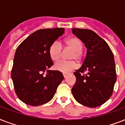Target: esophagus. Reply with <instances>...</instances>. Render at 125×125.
I'll list each match as a JSON object with an SVG mask.
<instances>
[{
    "label": "esophagus",
    "mask_w": 125,
    "mask_h": 125,
    "mask_svg": "<svg viewBox=\"0 0 125 125\" xmlns=\"http://www.w3.org/2000/svg\"><path fill=\"white\" fill-rule=\"evenodd\" d=\"M68 74H69V73H63V77H64V78H65V77H66V76H67Z\"/></svg>",
    "instance_id": "1"
}]
</instances>
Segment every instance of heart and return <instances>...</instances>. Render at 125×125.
Returning a JSON list of instances; mask_svg holds the SVG:
<instances>
[{
	"mask_svg": "<svg viewBox=\"0 0 125 125\" xmlns=\"http://www.w3.org/2000/svg\"><path fill=\"white\" fill-rule=\"evenodd\" d=\"M65 47H69L73 49V52L71 54L70 60H76L78 62H80L82 60V51L83 49V45L82 42L76 37H71L63 42ZM62 46L60 42H53L49 47V56L53 62L58 61L62 56ZM78 64L76 61H60L54 65V69L56 70L60 71L63 73H67L77 68Z\"/></svg>",
	"mask_w": 125,
	"mask_h": 125,
	"instance_id": "heart-1",
	"label": "heart"
}]
</instances>
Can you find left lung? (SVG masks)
Wrapping results in <instances>:
<instances>
[{
	"instance_id": "8db88e82",
	"label": "left lung",
	"mask_w": 125,
	"mask_h": 125,
	"mask_svg": "<svg viewBox=\"0 0 125 125\" xmlns=\"http://www.w3.org/2000/svg\"><path fill=\"white\" fill-rule=\"evenodd\" d=\"M72 32L87 48L83 64L74 73L76 80L72 88L73 95L83 106H99L112 96L116 82L112 51L106 42L92 30L72 28Z\"/></svg>"
}]
</instances>
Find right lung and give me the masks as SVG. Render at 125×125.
I'll use <instances>...</instances> for the list:
<instances>
[{
    "label": "right lung",
    "instance_id": "add662e5",
    "mask_svg": "<svg viewBox=\"0 0 125 125\" xmlns=\"http://www.w3.org/2000/svg\"><path fill=\"white\" fill-rule=\"evenodd\" d=\"M64 30L63 28L38 30L17 48L11 76L17 96L26 104L37 106L49 102L63 80L60 71L49 69L53 65L49 47Z\"/></svg>",
    "mask_w": 125,
    "mask_h": 125
}]
</instances>
